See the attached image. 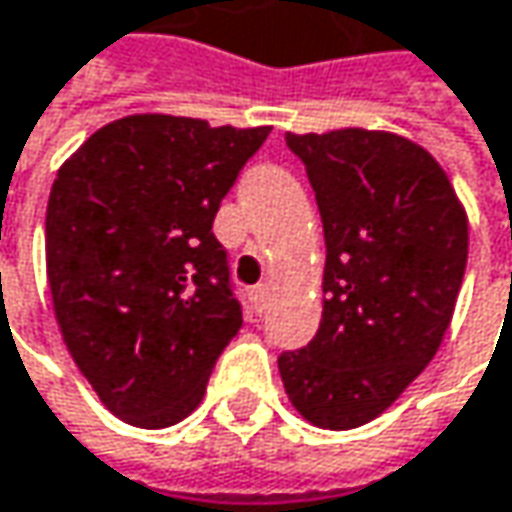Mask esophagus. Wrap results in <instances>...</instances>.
I'll use <instances>...</instances> for the list:
<instances>
[{"label":"esophagus","mask_w":512,"mask_h":512,"mask_svg":"<svg viewBox=\"0 0 512 512\" xmlns=\"http://www.w3.org/2000/svg\"><path fill=\"white\" fill-rule=\"evenodd\" d=\"M249 298H252V307H255V313H263V310H266V301H269V286L266 284L252 286Z\"/></svg>","instance_id":"obj_1"}]
</instances>
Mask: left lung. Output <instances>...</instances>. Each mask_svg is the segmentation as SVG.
<instances>
[{
    "instance_id": "8db88e82",
    "label": "left lung",
    "mask_w": 512,
    "mask_h": 512,
    "mask_svg": "<svg viewBox=\"0 0 512 512\" xmlns=\"http://www.w3.org/2000/svg\"><path fill=\"white\" fill-rule=\"evenodd\" d=\"M324 226V310L284 350L289 403L318 429L371 423L432 362L464 284L469 226L443 167L379 130L286 133Z\"/></svg>"
}]
</instances>
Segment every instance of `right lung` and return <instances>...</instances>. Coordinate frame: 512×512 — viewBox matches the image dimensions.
Instances as JSON below:
<instances>
[{
    "mask_svg": "<svg viewBox=\"0 0 512 512\" xmlns=\"http://www.w3.org/2000/svg\"><path fill=\"white\" fill-rule=\"evenodd\" d=\"M266 136L127 115L57 170L46 211L54 316L80 374L130 426L185 420L243 327L211 226Z\"/></svg>",
    "mask_w": 512,
    "mask_h": 512,
    "instance_id": "right-lung-1",
    "label": "right lung"
}]
</instances>
